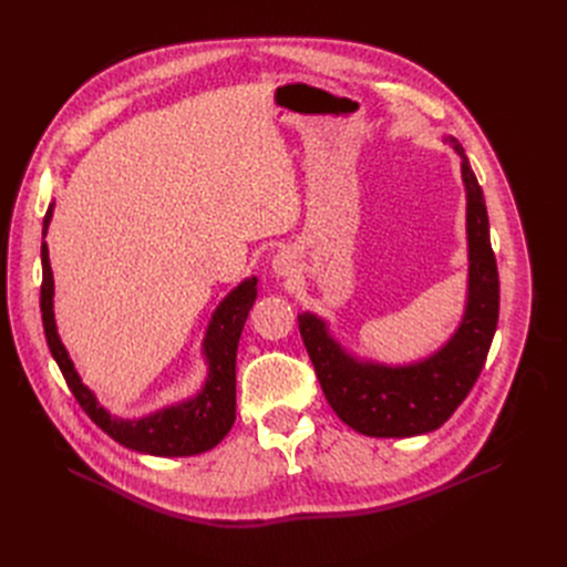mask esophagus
I'll use <instances>...</instances> for the list:
<instances>
[{"label": "esophagus", "instance_id": "34e87169", "mask_svg": "<svg viewBox=\"0 0 567 567\" xmlns=\"http://www.w3.org/2000/svg\"><path fill=\"white\" fill-rule=\"evenodd\" d=\"M272 272L284 279L295 277V272H298V260H295V254L288 249L277 251V256L272 258Z\"/></svg>", "mask_w": 567, "mask_h": 567}]
</instances>
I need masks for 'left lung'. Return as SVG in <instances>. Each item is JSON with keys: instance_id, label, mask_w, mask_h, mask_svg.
<instances>
[{"instance_id": "left-lung-1", "label": "left lung", "mask_w": 567, "mask_h": 567, "mask_svg": "<svg viewBox=\"0 0 567 567\" xmlns=\"http://www.w3.org/2000/svg\"><path fill=\"white\" fill-rule=\"evenodd\" d=\"M443 143L462 158L468 239L466 307L450 339L417 362L383 364L346 350L328 320L311 311L298 316L328 403L341 422L364 436L409 439L445 424L475 385L496 332L501 295L487 205L460 141L445 136Z\"/></svg>"}]
</instances>
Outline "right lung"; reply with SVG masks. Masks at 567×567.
<instances>
[{
    "instance_id": "1",
    "label": "right lung",
    "mask_w": 567,
    "mask_h": 567,
    "mask_svg": "<svg viewBox=\"0 0 567 567\" xmlns=\"http://www.w3.org/2000/svg\"><path fill=\"white\" fill-rule=\"evenodd\" d=\"M55 203L48 205L43 217V245H41V316L43 332L52 358H55L69 390L78 399L83 411L101 426L107 436L120 445L152 456H192L217 447L230 426L235 424V362L237 343L245 330L247 316L258 298V277H247L237 284L226 298L214 309L203 337L200 353L207 364L203 388L188 399H182L171 406L147 413L143 417H117L101 406L96 394L83 383L80 373L69 358V350L60 339L55 322V281L48 258L45 235L52 221Z\"/></svg>"
}]
</instances>
